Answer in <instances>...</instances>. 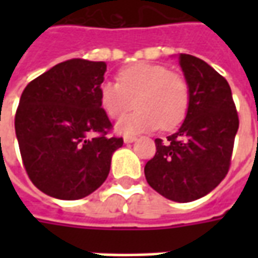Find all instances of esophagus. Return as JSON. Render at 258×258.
Masks as SVG:
<instances>
[{"label": "esophagus", "instance_id": "esophagus-1", "mask_svg": "<svg viewBox=\"0 0 258 258\" xmlns=\"http://www.w3.org/2000/svg\"><path fill=\"white\" fill-rule=\"evenodd\" d=\"M135 140H137L135 135H125V137H124V142H125V144H131V142H134Z\"/></svg>", "mask_w": 258, "mask_h": 258}]
</instances>
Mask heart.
Segmentation results:
<instances>
[{
	"label": "heart",
	"instance_id": "obj_1",
	"mask_svg": "<svg viewBox=\"0 0 258 258\" xmlns=\"http://www.w3.org/2000/svg\"><path fill=\"white\" fill-rule=\"evenodd\" d=\"M98 98L103 112L113 120L123 117L134 105L140 107L117 124L121 134L157 127L170 131L186 117L190 90L182 74L162 64L140 62L120 69L117 83L103 81L98 88Z\"/></svg>",
	"mask_w": 258,
	"mask_h": 258
}]
</instances>
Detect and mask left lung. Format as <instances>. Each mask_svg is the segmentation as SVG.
Instances as JSON below:
<instances>
[{"mask_svg": "<svg viewBox=\"0 0 258 258\" xmlns=\"http://www.w3.org/2000/svg\"><path fill=\"white\" fill-rule=\"evenodd\" d=\"M190 90V105L181 128L156 138V153L145 166L148 184L174 202L200 199L225 178L231 166L238 110L228 81L205 60L179 55Z\"/></svg>", "mask_w": 258, "mask_h": 258, "instance_id": "8db88e82", "label": "left lung"}]
</instances>
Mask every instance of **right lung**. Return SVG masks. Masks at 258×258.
Segmentation results:
<instances>
[{
	"mask_svg": "<svg viewBox=\"0 0 258 258\" xmlns=\"http://www.w3.org/2000/svg\"><path fill=\"white\" fill-rule=\"evenodd\" d=\"M105 62L69 59L30 81L20 96L15 131L26 173L52 198L77 200L101 186L123 138L99 105ZM91 134H95L90 139Z\"/></svg>",
	"mask_w": 258,
	"mask_h": 258,
	"instance_id": "right-lung-1",
	"label": "right lung"
}]
</instances>
